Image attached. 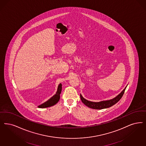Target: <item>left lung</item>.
Returning a JSON list of instances; mask_svg holds the SVG:
<instances>
[{
    "label": "left lung",
    "instance_id": "left-lung-1",
    "mask_svg": "<svg viewBox=\"0 0 146 146\" xmlns=\"http://www.w3.org/2000/svg\"><path fill=\"white\" fill-rule=\"evenodd\" d=\"M127 86L124 88L122 91L119 94H118L116 97H115V98H113L112 99H110V100H103V101H100L99 102H94L89 101V100L85 99L82 96L81 94H80V99L82 100V102L85 105H86L90 108L97 109V110H101V109H106V108H110L112 106L115 105L120 99H121L123 94L124 93V91L125 90V88H127Z\"/></svg>",
    "mask_w": 146,
    "mask_h": 146
}]
</instances>
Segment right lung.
Instances as JSON below:
<instances>
[{"instance_id":"1","label":"right lung","mask_w":146,"mask_h":146,"mask_svg":"<svg viewBox=\"0 0 146 146\" xmlns=\"http://www.w3.org/2000/svg\"><path fill=\"white\" fill-rule=\"evenodd\" d=\"M61 90H62V84L60 83L58 85L57 91L55 94H54L50 99H48L44 103L41 104V105H38V108H46L50 107L52 106L55 105L58 102L59 99L60 98V94L61 92Z\"/></svg>"}]
</instances>
